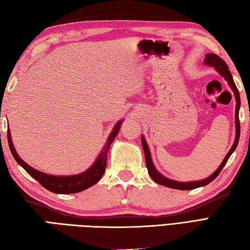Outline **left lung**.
Masks as SVG:
<instances>
[{
	"label": "left lung",
	"instance_id": "obj_1",
	"mask_svg": "<svg viewBox=\"0 0 250 250\" xmlns=\"http://www.w3.org/2000/svg\"><path fill=\"white\" fill-rule=\"evenodd\" d=\"M205 64L207 65H210V66H214L215 70L220 73V74L226 79L228 84L230 86V88L232 89L234 96H235V102H236V105H235V140H234V143L232 145V147L230 148V150L228 151V154L225 157V159L223 160L222 164L216 171L213 173L212 175H210L208 178L203 179V180H198V181H190V182H180V181H175L172 179H168L167 177H164L163 175H161L159 172L157 171L153 161H151V156H150V151L149 148L147 146V143H146L144 137H141V142H142V146H143V150H144V155H145V163H146V167L148 169V174L155 182L157 184H159L161 186L164 187H167V188H177V190H193V188H196L199 187H205L207 185H209L211 181L214 180L218 174L221 173V171L223 169V167H225V164L227 163L228 159L230 158L231 154L233 153L235 150L237 143H239V140H240V120H239V110H240V105H241V100H240V93H239V90H237L235 83L233 82V78L232 75H231V73L228 69V65L227 63L224 62V60L220 57L217 56L216 54H212L209 53L206 55V58H205Z\"/></svg>",
	"mask_w": 250,
	"mask_h": 250
}]
</instances>
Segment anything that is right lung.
<instances>
[{
  "mask_svg": "<svg viewBox=\"0 0 250 250\" xmlns=\"http://www.w3.org/2000/svg\"><path fill=\"white\" fill-rule=\"evenodd\" d=\"M123 120L119 121L115 126L113 127V129L111 131L110 135H109L106 144L103 147L101 154L99 157L96 158L95 162L93 163V166H91L87 171H84L78 175H72V176H54V175H48L45 173H42L40 171H37V169L33 168L32 167H29L27 163L24 162L21 158L18 156L17 151L14 147L13 141H11V136H10V131L8 129L7 131V139H8V144H9V148L11 154H13L14 158L16 161L20 164V166L25 169V171L32 176L33 178L37 180L39 184L45 188L46 190L51 191L53 193H57V194H72V193H77V192H82L86 188L94 186L97 181H99L103 175L105 173L106 166H107V154L109 147H110L111 143L113 142L114 138L117 137V135L120 131L121 128V124Z\"/></svg>",
  "mask_w": 250,
  "mask_h": 250,
  "instance_id": "add662e5",
  "label": "right lung"
}]
</instances>
